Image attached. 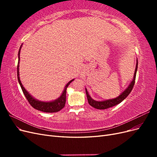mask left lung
<instances>
[{
  "label": "left lung",
  "mask_w": 157,
  "mask_h": 157,
  "mask_svg": "<svg viewBox=\"0 0 157 157\" xmlns=\"http://www.w3.org/2000/svg\"><path fill=\"white\" fill-rule=\"evenodd\" d=\"M137 65H138V63H137V59L135 73L134 75V78H133V80H132L130 84L128 85V86L126 88V89L124 90V92H122L119 96L115 98L107 99V100H105V101H96L90 97L86 88V96L88 99V101L90 105L97 109H105L113 106H115L118 105V103H121L123 100H124V99H126V98L128 96V95L130 94L133 87H134V85L135 84V80H136V71L137 70Z\"/></svg>",
  "instance_id": "8db88e82"
}]
</instances>
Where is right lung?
I'll return each mask as SVG.
<instances>
[{
	"label": "right lung",
	"instance_id": "add662e5",
	"mask_svg": "<svg viewBox=\"0 0 157 157\" xmlns=\"http://www.w3.org/2000/svg\"><path fill=\"white\" fill-rule=\"evenodd\" d=\"M22 44L21 45L20 50H19L18 52V64H17V79H18V82L19 84H20V86L21 88L22 91L24 94L25 98H27V101H29L30 103V105L35 109H37V110L42 111V112H45V113H56V112H58L61 109H62L65 105V101H66V90H67V88L68 87L69 85L71 84V82L73 81L74 79L70 80V81L66 84V86L64 88V90H63V92L61 94V96L58 98L55 99L54 101H39L38 99H35V98H33L31 95L28 92L25 88L23 87V84L21 82L20 78V72H19V67H20V50L21 48Z\"/></svg>",
	"mask_w": 157,
	"mask_h": 157
}]
</instances>
